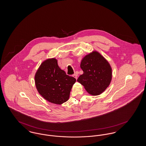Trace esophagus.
<instances>
[{"mask_svg": "<svg viewBox=\"0 0 146 146\" xmlns=\"http://www.w3.org/2000/svg\"><path fill=\"white\" fill-rule=\"evenodd\" d=\"M73 76L74 77V78H75L76 79H77V75H76V74H74L73 75Z\"/></svg>", "mask_w": 146, "mask_h": 146, "instance_id": "esophagus-1", "label": "esophagus"}]
</instances>
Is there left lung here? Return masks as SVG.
<instances>
[{
    "label": "left lung",
    "instance_id": "left-lung-1",
    "mask_svg": "<svg viewBox=\"0 0 146 146\" xmlns=\"http://www.w3.org/2000/svg\"><path fill=\"white\" fill-rule=\"evenodd\" d=\"M80 67L83 74L79 76L77 81L91 95H98L109 86L111 79V67L98 52L94 51L85 56Z\"/></svg>",
    "mask_w": 146,
    "mask_h": 146
}]
</instances>
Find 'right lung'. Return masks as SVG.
<instances>
[{"instance_id":"1","label":"right lung","mask_w":146,"mask_h":146,"mask_svg":"<svg viewBox=\"0 0 146 146\" xmlns=\"http://www.w3.org/2000/svg\"><path fill=\"white\" fill-rule=\"evenodd\" d=\"M76 79L61 70L55 58L42 63L35 76L39 93L49 102L61 104L70 97V92Z\"/></svg>"}]
</instances>
